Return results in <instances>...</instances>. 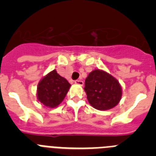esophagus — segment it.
Here are the masks:
<instances>
[{
	"label": "esophagus",
	"mask_w": 156,
	"mask_h": 156,
	"mask_svg": "<svg viewBox=\"0 0 156 156\" xmlns=\"http://www.w3.org/2000/svg\"><path fill=\"white\" fill-rule=\"evenodd\" d=\"M75 83L76 84L80 85V86H83V82L82 80H75Z\"/></svg>",
	"instance_id": "34e87169"
}]
</instances>
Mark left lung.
I'll return each mask as SVG.
<instances>
[{"mask_svg": "<svg viewBox=\"0 0 156 156\" xmlns=\"http://www.w3.org/2000/svg\"><path fill=\"white\" fill-rule=\"evenodd\" d=\"M84 90L91 106L98 110L114 108L122 97L119 81L106 72L95 69L85 80Z\"/></svg>", "mask_w": 156, "mask_h": 156, "instance_id": "8db88e82", "label": "left lung"}]
</instances>
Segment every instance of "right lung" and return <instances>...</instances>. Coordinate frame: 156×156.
<instances>
[{"instance_id":"obj_1","label":"right lung","mask_w":156,"mask_h":156,"mask_svg":"<svg viewBox=\"0 0 156 156\" xmlns=\"http://www.w3.org/2000/svg\"><path fill=\"white\" fill-rule=\"evenodd\" d=\"M70 84L56 70L50 72L39 82L37 86V98L49 108L57 107L63 101Z\"/></svg>"}]
</instances>
